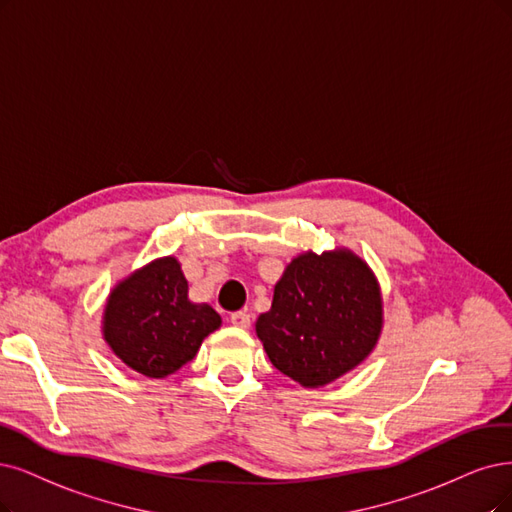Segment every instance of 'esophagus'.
Segmentation results:
<instances>
[{"instance_id": "obj_1", "label": "esophagus", "mask_w": 512, "mask_h": 512, "mask_svg": "<svg viewBox=\"0 0 512 512\" xmlns=\"http://www.w3.org/2000/svg\"><path fill=\"white\" fill-rule=\"evenodd\" d=\"M230 323L234 327H240V329H249L251 327V316L246 312H232L230 314Z\"/></svg>"}]
</instances>
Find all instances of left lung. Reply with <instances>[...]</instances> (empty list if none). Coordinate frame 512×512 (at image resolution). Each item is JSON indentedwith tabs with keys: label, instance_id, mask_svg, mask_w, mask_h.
Segmentation results:
<instances>
[{
	"label": "left lung",
	"instance_id": "8db88e82",
	"mask_svg": "<svg viewBox=\"0 0 512 512\" xmlns=\"http://www.w3.org/2000/svg\"><path fill=\"white\" fill-rule=\"evenodd\" d=\"M255 329L280 373L301 386H325L373 350L382 329L380 289L348 251L299 255Z\"/></svg>",
	"mask_w": 512,
	"mask_h": 512
}]
</instances>
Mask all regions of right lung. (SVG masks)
<instances>
[{"label": "right lung", "mask_w": 512, "mask_h": 512, "mask_svg": "<svg viewBox=\"0 0 512 512\" xmlns=\"http://www.w3.org/2000/svg\"><path fill=\"white\" fill-rule=\"evenodd\" d=\"M221 316L187 297L177 259L164 257L128 276L111 291L103 335L122 361L147 377H166L196 356Z\"/></svg>", "instance_id": "right-lung-1"}]
</instances>
